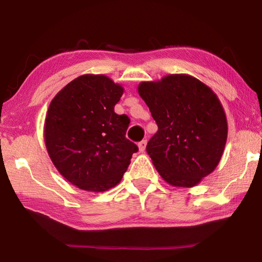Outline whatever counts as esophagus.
Segmentation results:
<instances>
[{
    "label": "esophagus",
    "instance_id": "34e87169",
    "mask_svg": "<svg viewBox=\"0 0 262 262\" xmlns=\"http://www.w3.org/2000/svg\"><path fill=\"white\" fill-rule=\"evenodd\" d=\"M145 147H147V141H145V140L141 141L140 143H139V150H140V151H141V152H144Z\"/></svg>",
    "mask_w": 262,
    "mask_h": 262
}]
</instances>
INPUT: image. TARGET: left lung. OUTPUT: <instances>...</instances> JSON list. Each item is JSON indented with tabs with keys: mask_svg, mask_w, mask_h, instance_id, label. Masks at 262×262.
<instances>
[{
	"mask_svg": "<svg viewBox=\"0 0 262 262\" xmlns=\"http://www.w3.org/2000/svg\"><path fill=\"white\" fill-rule=\"evenodd\" d=\"M158 130L147 152L176 187H193L219 165L228 139L227 115L209 86L186 74L139 84Z\"/></svg>",
	"mask_w": 262,
	"mask_h": 262,
	"instance_id": "8db88e82",
	"label": "left lung"
}]
</instances>
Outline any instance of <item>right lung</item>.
Returning <instances> with one entry per match:
<instances>
[{"label": "right lung", "mask_w": 262, "mask_h": 262, "mask_svg": "<svg viewBox=\"0 0 262 262\" xmlns=\"http://www.w3.org/2000/svg\"><path fill=\"white\" fill-rule=\"evenodd\" d=\"M123 88L105 75L86 74L52 99L43 139L56 170L90 192L118 185L137 145L126 139L129 118L114 112Z\"/></svg>", "instance_id": "right-lung-1"}]
</instances>
